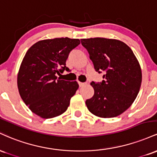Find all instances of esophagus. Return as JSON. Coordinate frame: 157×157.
I'll list each match as a JSON object with an SVG mask.
<instances>
[{"label": "esophagus", "mask_w": 157, "mask_h": 157, "mask_svg": "<svg viewBox=\"0 0 157 157\" xmlns=\"http://www.w3.org/2000/svg\"><path fill=\"white\" fill-rule=\"evenodd\" d=\"M79 86H80V87H83L84 86H86V84H87V82H79Z\"/></svg>", "instance_id": "esophagus-1"}]
</instances>
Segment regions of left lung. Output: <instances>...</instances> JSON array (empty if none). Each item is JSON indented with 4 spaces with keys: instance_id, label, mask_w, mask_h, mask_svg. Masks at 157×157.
<instances>
[{
    "instance_id": "left-lung-1",
    "label": "left lung",
    "mask_w": 157,
    "mask_h": 157,
    "mask_svg": "<svg viewBox=\"0 0 157 157\" xmlns=\"http://www.w3.org/2000/svg\"><path fill=\"white\" fill-rule=\"evenodd\" d=\"M80 40L96 71L104 73L101 82H91L94 94L86 101L88 109L99 117L119 116L134 102L141 86L142 71L136 56L118 40L94 37Z\"/></svg>"
}]
</instances>
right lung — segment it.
Returning a JSON list of instances; mask_svg holds the SVG:
<instances>
[{"label": "right lung", "instance_id": "add662e5", "mask_svg": "<svg viewBox=\"0 0 157 157\" xmlns=\"http://www.w3.org/2000/svg\"><path fill=\"white\" fill-rule=\"evenodd\" d=\"M80 44L68 37L43 40L29 48L17 75V88L29 109L44 119L64 113L78 89L77 81L57 79L64 70L70 52Z\"/></svg>", "mask_w": 157, "mask_h": 157}]
</instances>
